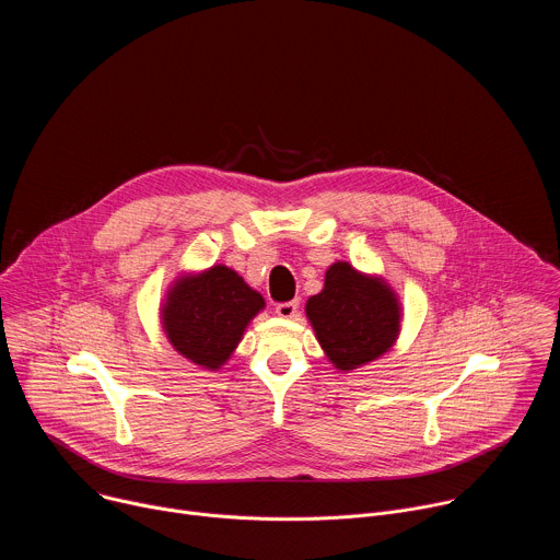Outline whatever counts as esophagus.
<instances>
[{
	"mask_svg": "<svg viewBox=\"0 0 560 560\" xmlns=\"http://www.w3.org/2000/svg\"><path fill=\"white\" fill-rule=\"evenodd\" d=\"M299 310V301H285V303H277L275 305V312L281 316V318H292Z\"/></svg>",
	"mask_w": 560,
	"mask_h": 560,
	"instance_id": "obj_1",
	"label": "esophagus"
}]
</instances>
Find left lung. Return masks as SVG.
<instances>
[{
    "instance_id": "1",
    "label": "left lung",
    "mask_w": 560,
    "mask_h": 560,
    "mask_svg": "<svg viewBox=\"0 0 560 560\" xmlns=\"http://www.w3.org/2000/svg\"><path fill=\"white\" fill-rule=\"evenodd\" d=\"M305 312L318 343L339 370L374 361L398 335L394 294L343 261L326 272V288L310 296Z\"/></svg>"
}]
</instances>
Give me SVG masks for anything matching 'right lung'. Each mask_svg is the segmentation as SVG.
I'll use <instances>...</instances> for the list:
<instances>
[{
    "label": "right lung",
    "instance_id": "obj_1",
    "mask_svg": "<svg viewBox=\"0 0 560 560\" xmlns=\"http://www.w3.org/2000/svg\"><path fill=\"white\" fill-rule=\"evenodd\" d=\"M264 296L225 266L173 288L164 314L171 343L192 363L219 368L236 348Z\"/></svg>",
    "mask_w": 560,
    "mask_h": 560
}]
</instances>
